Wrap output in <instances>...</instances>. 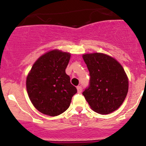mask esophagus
<instances>
[{"instance_id": "1", "label": "esophagus", "mask_w": 146, "mask_h": 146, "mask_svg": "<svg viewBox=\"0 0 146 146\" xmlns=\"http://www.w3.org/2000/svg\"><path fill=\"white\" fill-rule=\"evenodd\" d=\"M77 90H78V92L79 93H81L82 92V90H83V88H82V87L80 86H78L77 87Z\"/></svg>"}]
</instances>
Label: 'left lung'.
Returning <instances> with one entry per match:
<instances>
[{
  "label": "left lung",
  "instance_id": "obj_1",
  "mask_svg": "<svg viewBox=\"0 0 146 146\" xmlns=\"http://www.w3.org/2000/svg\"><path fill=\"white\" fill-rule=\"evenodd\" d=\"M90 75L83 95L92 110L100 114L113 112L123 103L128 80L121 65L111 56L95 53L83 56Z\"/></svg>",
  "mask_w": 146,
  "mask_h": 146
}]
</instances>
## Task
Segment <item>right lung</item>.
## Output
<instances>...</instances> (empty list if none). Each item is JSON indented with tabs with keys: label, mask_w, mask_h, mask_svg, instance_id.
Returning <instances> with one entry per match:
<instances>
[{
	"label": "right lung",
	"mask_w": 146,
	"mask_h": 146,
	"mask_svg": "<svg viewBox=\"0 0 146 146\" xmlns=\"http://www.w3.org/2000/svg\"><path fill=\"white\" fill-rule=\"evenodd\" d=\"M70 54L54 50L38 59L28 73L26 88L34 107L50 116L63 113L69 108L77 89L70 83L66 69Z\"/></svg>",
	"instance_id": "1"
}]
</instances>
